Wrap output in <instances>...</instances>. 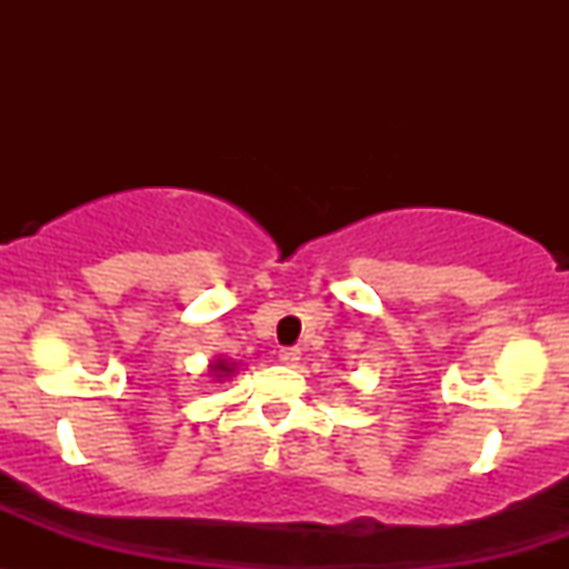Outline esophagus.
I'll return each mask as SVG.
<instances>
[{"label":"esophagus","mask_w":569,"mask_h":569,"mask_svg":"<svg viewBox=\"0 0 569 569\" xmlns=\"http://www.w3.org/2000/svg\"><path fill=\"white\" fill-rule=\"evenodd\" d=\"M278 358H280V363H286V367H297L299 358H302V350H299V348H280Z\"/></svg>","instance_id":"obj_1"}]
</instances>
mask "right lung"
I'll use <instances>...</instances> for the list:
<instances>
[{
  "instance_id": "add662e5",
  "label": "right lung",
  "mask_w": 569,
  "mask_h": 569,
  "mask_svg": "<svg viewBox=\"0 0 569 569\" xmlns=\"http://www.w3.org/2000/svg\"><path fill=\"white\" fill-rule=\"evenodd\" d=\"M211 371H213V375H217V377H230L232 371H234V363H227L224 358H219L217 363H211Z\"/></svg>"
}]
</instances>
